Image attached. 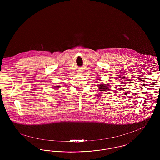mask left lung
I'll list each match as a JSON object with an SVG mask.
<instances>
[{"label":"left lung","mask_w":160,"mask_h":160,"mask_svg":"<svg viewBox=\"0 0 160 160\" xmlns=\"http://www.w3.org/2000/svg\"><path fill=\"white\" fill-rule=\"evenodd\" d=\"M99 88H100V91H107V89H108L109 88H108V86H106L105 84H100L99 86Z\"/></svg>","instance_id":"left-lung-1"}]
</instances>
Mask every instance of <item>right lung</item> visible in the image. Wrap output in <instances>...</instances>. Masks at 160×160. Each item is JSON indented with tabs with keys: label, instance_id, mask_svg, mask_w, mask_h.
<instances>
[{
	"label": "right lung",
	"instance_id": "obj_1",
	"mask_svg": "<svg viewBox=\"0 0 160 160\" xmlns=\"http://www.w3.org/2000/svg\"><path fill=\"white\" fill-rule=\"evenodd\" d=\"M57 88H58V87H60V86H57Z\"/></svg>",
	"mask_w": 160,
	"mask_h": 160
}]
</instances>
